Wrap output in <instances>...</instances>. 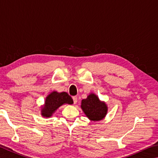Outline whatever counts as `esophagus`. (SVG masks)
I'll return each mask as SVG.
<instances>
[{
    "mask_svg": "<svg viewBox=\"0 0 158 158\" xmlns=\"http://www.w3.org/2000/svg\"><path fill=\"white\" fill-rule=\"evenodd\" d=\"M73 102H74V104H76L77 103V97H76V96H74V97H73Z\"/></svg>",
    "mask_w": 158,
    "mask_h": 158,
    "instance_id": "34e87169",
    "label": "esophagus"
}]
</instances>
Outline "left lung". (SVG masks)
I'll return each mask as SVG.
<instances>
[{
    "instance_id": "8db88e82",
    "label": "left lung",
    "mask_w": 158,
    "mask_h": 158,
    "mask_svg": "<svg viewBox=\"0 0 158 158\" xmlns=\"http://www.w3.org/2000/svg\"><path fill=\"white\" fill-rule=\"evenodd\" d=\"M81 108L88 118L93 122H99L105 118L108 113V106L101 101L96 94L90 93L86 99L81 100Z\"/></svg>"
}]
</instances>
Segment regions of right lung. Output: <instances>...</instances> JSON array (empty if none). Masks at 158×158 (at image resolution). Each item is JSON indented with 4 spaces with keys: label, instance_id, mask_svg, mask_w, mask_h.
Listing matches in <instances>:
<instances>
[{
    "label": "right lung",
    "instance_id": "1",
    "mask_svg": "<svg viewBox=\"0 0 158 158\" xmlns=\"http://www.w3.org/2000/svg\"><path fill=\"white\" fill-rule=\"evenodd\" d=\"M73 104V100L67 93L54 90L45 97L44 104L41 106V114L45 118H49L61 106Z\"/></svg>",
    "mask_w": 158,
    "mask_h": 158
}]
</instances>
